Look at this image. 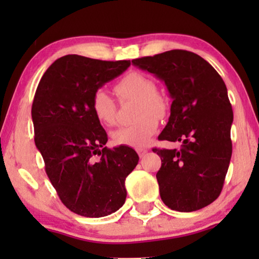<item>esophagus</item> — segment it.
<instances>
[{
    "mask_svg": "<svg viewBox=\"0 0 259 259\" xmlns=\"http://www.w3.org/2000/svg\"><path fill=\"white\" fill-rule=\"evenodd\" d=\"M137 152H138V154H139V157H140V158H143L144 155L146 154L148 151H147V150H145V148H139V150H138Z\"/></svg>",
    "mask_w": 259,
    "mask_h": 259,
    "instance_id": "34e87169",
    "label": "esophagus"
}]
</instances>
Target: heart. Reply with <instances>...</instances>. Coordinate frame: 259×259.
I'll use <instances>...</instances> for the list:
<instances>
[{
	"label": "heart",
	"mask_w": 259,
	"mask_h": 259,
	"mask_svg": "<svg viewBox=\"0 0 259 259\" xmlns=\"http://www.w3.org/2000/svg\"><path fill=\"white\" fill-rule=\"evenodd\" d=\"M114 91L121 100H138L137 122L123 126L112 133L113 143L119 146L143 148L150 144L151 138L157 132L159 118L167 111V102L157 93L154 81L144 74L131 72L116 82ZM92 111L104 126H113L116 121V104L112 95L99 90L92 98Z\"/></svg>",
	"instance_id": "b5f03b06"
}]
</instances>
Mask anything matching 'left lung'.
<instances>
[{"mask_svg": "<svg viewBox=\"0 0 259 259\" xmlns=\"http://www.w3.org/2000/svg\"><path fill=\"white\" fill-rule=\"evenodd\" d=\"M132 63L164 81L173 100L158 139L183 144L180 150L153 148L161 159V200L179 212L200 210L221 194L232 154L233 112L224 81L206 60L182 49Z\"/></svg>", "mask_w": 259, "mask_h": 259, "instance_id": "1", "label": "left lung"}]
</instances>
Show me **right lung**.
<instances>
[{
    "instance_id": "right-lung-1",
    "label": "right lung",
    "mask_w": 259,
    "mask_h": 259,
    "mask_svg": "<svg viewBox=\"0 0 259 259\" xmlns=\"http://www.w3.org/2000/svg\"><path fill=\"white\" fill-rule=\"evenodd\" d=\"M131 61L66 55L41 77L31 106L35 145L67 208L83 217H105L126 200V177L139 157L128 146L105 147L107 133L92 111V98Z\"/></svg>"
}]
</instances>
